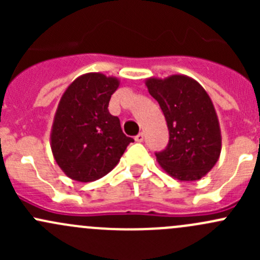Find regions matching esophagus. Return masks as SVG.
<instances>
[{
    "mask_svg": "<svg viewBox=\"0 0 260 260\" xmlns=\"http://www.w3.org/2000/svg\"><path fill=\"white\" fill-rule=\"evenodd\" d=\"M143 138H145V135H143V133H138L135 137V141L136 142H143Z\"/></svg>",
    "mask_w": 260,
    "mask_h": 260,
    "instance_id": "obj_1",
    "label": "esophagus"
}]
</instances>
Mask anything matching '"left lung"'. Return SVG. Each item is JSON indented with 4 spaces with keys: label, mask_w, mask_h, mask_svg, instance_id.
I'll return each mask as SVG.
<instances>
[{
    "label": "left lung",
    "mask_w": 260,
    "mask_h": 260,
    "mask_svg": "<svg viewBox=\"0 0 260 260\" xmlns=\"http://www.w3.org/2000/svg\"><path fill=\"white\" fill-rule=\"evenodd\" d=\"M158 102L170 132L166 149L156 153L166 174L198 181L215 166L221 152V131L210 96L195 79L182 74L146 79Z\"/></svg>",
    "instance_id": "8db88e82"
}]
</instances>
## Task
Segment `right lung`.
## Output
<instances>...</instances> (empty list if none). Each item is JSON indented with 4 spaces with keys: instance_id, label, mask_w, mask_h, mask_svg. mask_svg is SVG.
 Listing matches in <instances>:
<instances>
[{
    "instance_id": "obj_1",
    "label": "right lung",
    "mask_w": 260,
    "mask_h": 260,
    "mask_svg": "<svg viewBox=\"0 0 260 260\" xmlns=\"http://www.w3.org/2000/svg\"><path fill=\"white\" fill-rule=\"evenodd\" d=\"M115 77L86 73L73 81L54 115L50 147L57 166L69 179L91 182L112 171L133 142L122 132L119 118L109 113Z\"/></svg>"
}]
</instances>
